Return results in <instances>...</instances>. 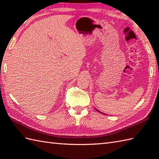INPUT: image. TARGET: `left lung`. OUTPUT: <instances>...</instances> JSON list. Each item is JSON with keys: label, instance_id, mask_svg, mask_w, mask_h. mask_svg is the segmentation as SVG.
Wrapping results in <instances>:
<instances>
[{"label": "left lung", "instance_id": "8db88e82", "mask_svg": "<svg viewBox=\"0 0 159 159\" xmlns=\"http://www.w3.org/2000/svg\"><path fill=\"white\" fill-rule=\"evenodd\" d=\"M95 109H96V111H98V112H99V113H102V112H100V111H98V109H96V108H95Z\"/></svg>", "mask_w": 159, "mask_h": 159}]
</instances>
